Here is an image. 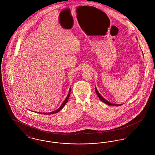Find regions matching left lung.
Returning a JSON list of instances; mask_svg holds the SVG:
<instances>
[{
  "mask_svg": "<svg viewBox=\"0 0 155 155\" xmlns=\"http://www.w3.org/2000/svg\"><path fill=\"white\" fill-rule=\"evenodd\" d=\"M95 91H96V94H97V95L99 97V99H100L101 101H102L103 102L105 103V104H107V105H110V106H121V104H114V103L109 102V101H107V100H106V99H105L104 97H103L102 96L99 94V92L97 91V88H96V87H95Z\"/></svg>",
  "mask_w": 155,
  "mask_h": 155,
  "instance_id": "1",
  "label": "left lung"
}]
</instances>
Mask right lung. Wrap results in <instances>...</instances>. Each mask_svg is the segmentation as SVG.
Returning a JSON list of instances; mask_svg holds the SVG:
<instances>
[{
	"instance_id": "right-lung-1",
	"label": "right lung",
	"mask_w": 155,
	"mask_h": 155,
	"mask_svg": "<svg viewBox=\"0 0 155 155\" xmlns=\"http://www.w3.org/2000/svg\"><path fill=\"white\" fill-rule=\"evenodd\" d=\"M70 92H71V88H70V89H69L68 94L67 96L66 97L65 100L63 101V102L62 103V104H61V106L59 107V108H58L57 110H56L54 111H51V112H50V113H41V114H53L57 113L59 112L64 107V106H65V104L67 103L68 100V98H69V97H70Z\"/></svg>"
}]
</instances>
